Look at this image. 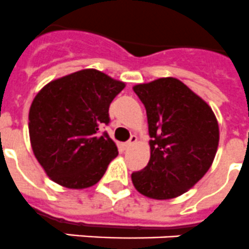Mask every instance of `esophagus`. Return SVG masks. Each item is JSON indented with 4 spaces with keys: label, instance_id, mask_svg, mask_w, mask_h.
<instances>
[{
    "label": "esophagus",
    "instance_id": "1",
    "mask_svg": "<svg viewBox=\"0 0 249 249\" xmlns=\"http://www.w3.org/2000/svg\"><path fill=\"white\" fill-rule=\"evenodd\" d=\"M136 141H137V137L135 136V135H132V136L129 137V140L127 141L126 143H124V145H126V147H131L133 143H136Z\"/></svg>",
    "mask_w": 249,
    "mask_h": 249
}]
</instances>
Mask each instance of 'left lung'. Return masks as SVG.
<instances>
[{"instance_id":"left-lung-1","label":"left lung","mask_w":249,"mask_h":249,"mask_svg":"<svg viewBox=\"0 0 249 249\" xmlns=\"http://www.w3.org/2000/svg\"><path fill=\"white\" fill-rule=\"evenodd\" d=\"M133 91L145 106L151 137L149 163L133 172V186L155 200L180 196L213 164L219 145L216 117L206 102L174 77L139 84Z\"/></svg>"}]
</instances>
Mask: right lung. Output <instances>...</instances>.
Here are the masks:
<instances>
[{"label":"right lung","mask_w":249,"mask_h":249,"mask_svg":"<svg viewBox=\"0 0 249 249\" xmlns=\"http://www.w3.org/2000/svg\"><path fill=\"white\" fill-rule=\"evenodd\" d=\"M124 88L98 70L86 69L47 84L29 110L33 153L47 176L67 188L81 190L100 180L118 155L108 124L109 106Z\"/></svg>","instance_id":"right-lung-1"}]
</instances>
